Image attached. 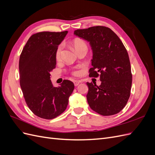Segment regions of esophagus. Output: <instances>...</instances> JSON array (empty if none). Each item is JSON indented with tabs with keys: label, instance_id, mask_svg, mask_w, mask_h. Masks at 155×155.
<instances>
[{
	"label": "esophagus",
	"instance_id": "34e87169",
	"mask_svg": "<svg viewBox=\"0 0 155 155\" xmlns=\"http://www.w3.org/2000/svg\"><path fill=\"white\" fill-rule=\"evenodd\" d=\"M79 83H80V82H79V81H74V85L76 86V87L79 85Z\"/></svg>",
	"mask_w": 155,
	"mask_h": 155
}]
</instances>
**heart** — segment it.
I'll return each instance as SVG.
<instances>
[{
	"label": "heart",
	"mask_w": 155,
	"mask_h": 155,
	"mask_svg": "<svg viewBox=\"0 0 155 155\" xmlns=\"http://www.w3.org/2000/svg\"><path fill=\"white\" fill-rule=\"evenodd\" d=\"M73 46L74 49L76 51L80 48H87V45L86 43L82 40H76L74 41L73 43ZM62 51H63V46L62 45H60L59 47L58 48L57 50H56L55 52V58L57 60H60L61 58V55H62ZM72 74L74 75V76H78L79 74V71L78 70H74L72 72Z\"/></svg>",
	"instance_id": "heart-1"
}]
</instances>
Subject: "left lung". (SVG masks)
<instances>
[{
  "mask_svg": "<svg viewBox=\"0 0 155 155\" xmlns=\"http://www.w3.org/2000/svg\"><path fill=\"white\" fill-rule=\"evenodd\" d=\"M74 34L89 42L93 53L89 76H100L101 81L100 86L87 83L89 106L103 116L118 113L128 101L132 85L129 58L124 44L105 26L79 29Z\"/></svg>",
  "mask_w": 155,
  "mask_h": 155,
  "instance_id": "obj_1",
  "label": "left lung"
}]
</instances>
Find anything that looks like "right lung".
Instances as JSON below:
<instances>
[{
  "label": "right lung",
  "instance_id": "right-lung-1",
  "mask_svg": "<svg viewBox=\"0 0 155 155\" xmlns=\"http://www.w3.org/2000/svg\"><path fill=\"white\" fill-rule=\"evenodd\" d=\"M68 31H43L32 35L20 55V85L33 113L41 118H56L67 109L74 83L64 80L53 86L50 72L55 68V52Z\"/></svg>",
  "mask_w": 155,
  "mask_h": 155
}]
</instances>
